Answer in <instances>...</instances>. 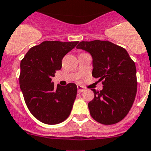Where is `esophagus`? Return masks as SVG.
<instances>
[{"instance_id": "34e87169", "label": "esophagus", "mask_w": 151, "mask_h": 151, "mask_svg": "<svg viewBox=\"0 0 151 151\" xmlns=\"http://www.w3.org/2000/svg\"><path fill=\"white\" fill-rule=\"evenodd\" d=\"M85 91L84 87H83L82 86H80V85L78 86V93H81V92H83V91Z\"/></svg>"}]
</instances>
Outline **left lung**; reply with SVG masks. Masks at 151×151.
<instances>
[{"label": "left lung", "instance_id": "obj_1", "mask_svg": "<svg viewBox=\"0 0 151 151\" xmlns=\"http://www.w3.org/2000/svg\"><path fill=\"white\" fill-rule=\"evenodd\" d=\"M93 58L92 76L102 81L103 90L96 91L88 103L90 114L102 124H114L124 118L137 93L136 66L122 47L108 40L81 41L77 46Z\"/></svg>", "mask_w": 151, "mask_h": 151}]
</instances>
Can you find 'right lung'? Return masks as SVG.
<instances>
[{
    "label": "right lung",
    "instance_id": "1",
    "mask_svg": "<svg viewBox=\"0 0 151 151\" xmlns=\"http://www.w3.org/2000/svg\"><path fill=\"white\" fill-rule=\"evenodd\" d=\"M79 41H43L28 50L21 62L20 87L32 115L47 124H58L69 116L77 96L75 83L54 86L52 78L61 69L62 59Z\"/></svg>",
    "mask_w": 151,
    "mask_h": 151
}]
</instances>
